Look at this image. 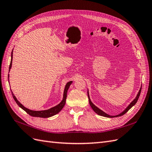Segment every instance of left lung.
Here are the masks:
<instances>
[{
    "label": "left lung",
    "mask_w": 152,
    "mask_h": 152,
    "mask_svg": "<svg viewBox=\"0 0 152 152\" xmlns=\"http://www.w3.org/2000/svg\"><path fill=\"white\" fill-rule=\"evenodd\" d=\"M141 88H142V87H141V88H140L139 91V92H138V93H137V96H136V97H135V98L130 103L129 105H128V106L125 108V109H124L122 112H121V113H120L119 114H118V115H109V114H108L105 113V112H103V110H102L101 109H99V108L98 107H97L95 105V104H93V103L91 102V99H90V96H89V94H88V91H87V94H88V100H89V104H90V105H91V108L93 109V110H94L97 114H98V115H101V116L106 117V118H116V117L121 116V115H124V114H126V112H127L128 110H129L132 107L134 106L135 104V103H137V100H138V99H139V98L140 94H141Z\"/></svg>",
    "instance_id": "obj_1"
}]
</instances>
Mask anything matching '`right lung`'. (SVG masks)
Segmentation results:
<instances>
[{
	"label": "right lung",
	"mask_w": 152,
	"mask_h": 152,
	"mask_svg": "<svg viewBox=\"0 0 152 152\" xmlns=\"http://www.w3.org/2000/svg\"><path fill=\"white\" fill-rule=\"evenodd\" d=\"M11 62H10V67H9V72L10 71V69L11 68V66H12V60H13V50L11 52ZM9 75H8V79H9ZM10 82V81H9ZM72 83V81H70L69 82L66 84L65 87V89L64 91V96H63V99L61 100V102L57 104L56 106L52 107L49 108V109L48 110H39V111H36V110H30L29 108L25 107L22 104H21L20 102H18V100L17 99L16 97L13 94V93L11 91V94H12L13 98L15 99V102L17 103V104L21 108H22L23 110L24 111H26L27 113H28L29 115L33 116V117H38V118H50V117H52L54 115L57 114L61 110L62 108H64V107L65 106V102H66V98H67V91L68 89Z\"/></svg>",
	"instance_id": "1"
}]
</instances>
